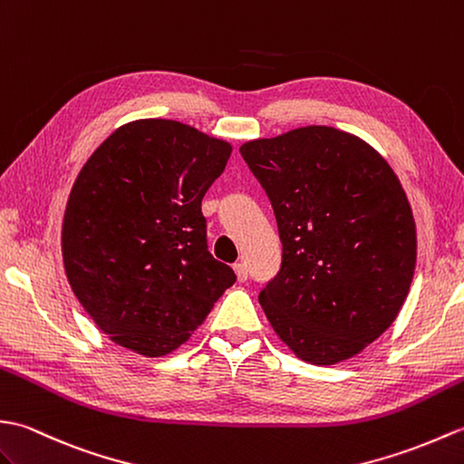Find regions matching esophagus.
Wrapping results in <instances>:
<instances>
[{"label":"esophagus","instance_id":"34e87169","mask_svg":"<svg viewBox=\"0 0 464 464\" xmlns=\"http://www.w3.org/2000/svg\"><path fill=\"white\" fill-rule=\"evenodd\" d=\"M234 272H236V276H238V280H240V282H246V280H248V266H246V262L234 264Z\"/></svg>","mask_w":464,"mask_h":464}]
</instances>
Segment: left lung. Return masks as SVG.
<instances>
[{"instance_id": "left-lung-1", "label": "left lung", "mask_w": 464, "mask_h": 464, "mask_svg": "<svg viewBox=\"0 0 464 464\" xmlns=\"http://www.w3.org/2000/svg\"><path fill=\"white\" fill-rule=\"evenodd\" d=\"M240 154L282 242L258 295L266 317L307 363L353 357L393 324L413 282L415 220L393 169L332 127L250 140Z\"/></svg>"}]
</instances>
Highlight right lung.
<instances>
[{
	"label": "right lung",
	"instance_id": "obj_1",
	"mask_svg": "<svg viewBox=\"0 0 464 464\" xmlns=\"http://www.w3.org/2000/svg\"><path fill=\"white\" fill-rule=\"evenodd\" d=\"M230 152L182 122L142 119L81 169L61 236L65 272L115 343L147 357L174 352L236 282L208 250L200 208Z\"/></svg>",
	"mask_w": 464,
	"mask_h": 464
}]
</instances>
